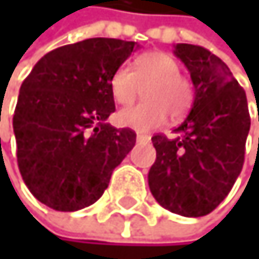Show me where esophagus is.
I'll return each instance as SVG.
<instances>
[{
	"label": "esophagus",
	"instance_id": "obj_1",
	"mask_svg": "<svg viewBox=\"0 0 259 259\" xmlns=\"http://www.w3.org/2000/svg\"><path fill=\"white\" fill-rule=\"evenodd\" d=\"M137 141L138 143H146V141H149V137L143 135V134H137Z\"/></svg>",
	"mask_w": 259,
	"mask_h": 259
}]
</instances>
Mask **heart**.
Here are the masks:
<instances>
[{
    "mask_svg": "<svg viewBox=\"0 0 259 259\" xmlns=\"http://www.w3.org/2000/svg\"><path fill=\"white\" fill-rule=\"evenodd\" d=\"M176 59L161 51H149L137 57L134 69L119 66L110 77V92L118 104H132L146 87V101L122 108L116 113L121 127L147 132L164 124L167 113L183 116L193 102V88L188 79L179 74Z\"/></svg>",
    "mask_w": 259,
    "mask_h": 259,
    "instance_id": "obj_1",
    "label": "heart"
}]
</instances>
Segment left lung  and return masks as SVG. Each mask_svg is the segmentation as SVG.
I'll return each mask as SVG.
<instances>
[{"instance_id": "8db88e82", "label": "left lung", "mask_w": 259, "mask_h": 259, "mask_svg": "<svg viewBox=\"0 0 259 259\" xmlns=\"http://www.w3.org/2000/svg\"><path fill=\"white\" fill-rule=\"evenodd\" d=\"M174 54L194 85V102L174 137H152L157 160L147 180L155 200L186 218L211 213L233 188L250 131L245 92L208 49L177 43Z\"/></svg>"}]
</instances>
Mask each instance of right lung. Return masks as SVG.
Listing matches in <instances>:
<instances>
[{
    "instance_id": "obj_1",
    "label": "right lung",
    "mask_w": 259,
    "mask_h": 259,
    "mask_svg": "<svg viewBox=\"0 0 259 259\" xmlns=\"http://www.w3.org/2000/svg\"><path fill=\"white\" fill-rule=\"evenodd\" d=\"M140 45L87 38L43 56L21 83L14 115L17 161L37 200L77 211L105 191L137 134L107 122L110 77Z\"/></svg>"
}]
</instances>
